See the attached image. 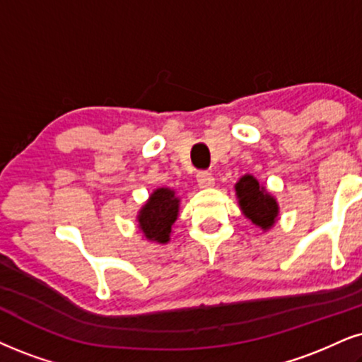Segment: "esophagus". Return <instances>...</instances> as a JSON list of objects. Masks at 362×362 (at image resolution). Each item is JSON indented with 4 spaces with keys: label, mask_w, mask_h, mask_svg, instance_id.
Segmentation results:
<instances>
[{
    "label": "esophagus",
    "mask_w": 362,
    "mask_h": 362,
    "mask_svg": "<svg viewBox=\"0 0 362 362\" xmlns=\"http://www.w3.org/2000/svg\"><path fill=\"white\" fill-rule=\"evenodd\" d=\"M196 181H198L199 188H209V186L215 185V177H213V174L208 171H199L196 174Z\"/></svg>",
    "instance_id": "obj_1"
}]
</instances>
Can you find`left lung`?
I'll return each mask as SVG.
<instances>
[{"label":"left lung","mask_w":362,"mask_h":362,"mask_svg":"<svg viewBox=\"0 0 362 362\" xmlns=\"http://www.w3.org/2000/svg\"><path fill=\"white\" fill-rule=\"evenodd\" d=\"M236 194L240 198V206H242L245 216L248 218L253 225L260 226L262 230H269L275 223L279 215V206L265 189L260 188L258 181L253 176H243L236 182Z\"/></svg>","instance_id":"1"}]
</instances>
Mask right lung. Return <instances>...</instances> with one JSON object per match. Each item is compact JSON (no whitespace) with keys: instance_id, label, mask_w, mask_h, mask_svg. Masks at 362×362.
<instances>
[{"instance_id":"1","label":"right lung","mask_w":362,"mask_h":362,"mask_svg":"<svg viewBox=\"0 0 362 362\" xmlns=\"http://www.w3.org/2000/svg\"><path fill=\"white\" fill-rule=\"evenodd\" d=\"M180 199L174 191L159 188L151 194L149 202L142 206L139 213V228L147 240L166 243L171 235V226L177 218Z\"/></svg>"}]
</instances>
